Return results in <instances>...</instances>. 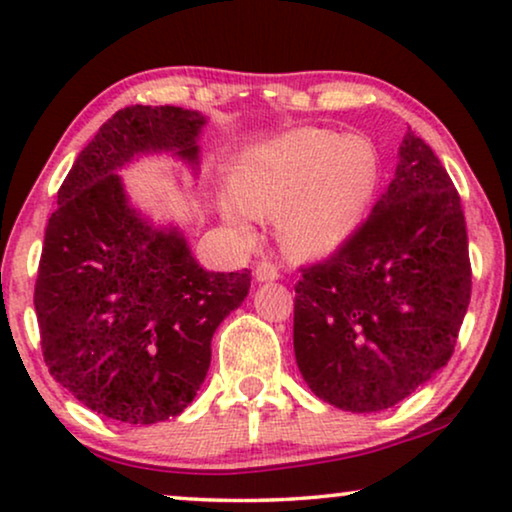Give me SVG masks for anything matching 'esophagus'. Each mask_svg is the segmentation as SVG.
Masks as SVG:
<instances>
[{
    "label": "esophagus",
    "mask_w": 512,
    "mask_h": 512,
    "mask_svg": "<svg viewBox=\"0 0 512 512\" xmlns=\"http://www.w3.org/2000/svg\"><path fill=\"white\" fill-rule=\"evenodd\" d=\"M254 277H256V282H275V279L279 277V268L275 263L263 261V263L256 265Z\"/></svg>",
    "instance_id": "obj_1"
}]
</instances>
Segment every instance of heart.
<instances>
[{"mask_svg":"<svg viewBox=\"0 0 512 512\" xmlns=\"http://www.w3.org/2000/svg\"><path fill=\"white\" fill-rule=\"evenodd\" d=\"M380 177V151L370 137L300 128L244 153L235 193L249 214L279 219L286 254L312 261L359 228ZM233 223L247 230L244 221Z\"/></svg>","mask_w":512,"mask_h":512,"instance_id":"obj_1","label":"heart"}]
</instances>
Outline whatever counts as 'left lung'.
<instances>
[{
  "label": "left lung",
  "instance_id": "obj_1",
  "mask_svg": "<svg viewBox=\"0 0 512 512\" xmlns=\"http://www.w3.org/2000/svg\"><path fill=\"white\" fill-rule=\"evenodd\" d=\"M300 272L293 349L321 401L387 410L450 361L471 261L459 193L424 139L403 137L394 179L368 219Z\"/></svg>",
  "mask_w": 512,
  "mask_h": 512
}]
</instances>
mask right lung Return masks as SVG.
<instances>
[{
	"label": "right lung",
	"mask_w": 512,
	"mask_h": 512,
	"mask_svg": "<svg viewBox=\"0 0 512 512\" xmlns=\"http://www.w3.org/2000/svg\"><path fill=\"white\" fill-rule=\"evenodd\" d=\"M202 125L181 107L116 111L79 153L48 219L34 286L48 373L116 422L184 412L207 377L214 331L249 293V270L200 268L177 228H151L130 207L116 174L160 151L195 167Z\"/></svg>",
	"instance_id": "obj_1"
}]
</instances>
